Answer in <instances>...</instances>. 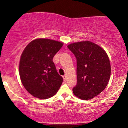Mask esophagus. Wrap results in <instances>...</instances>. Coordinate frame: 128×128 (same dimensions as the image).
Segmentation results:
<instances>
[{
	"instance_id": "esophagus-1",
	"label": "esophagus",
	"mask_w": 128,
	"mask_h": 128,
	"mask_svg": "<svg viewBox=\"0 0 128 128\" xmlns=\"http://www.w3.org/2000/svg\"><path fill=\"white\" fill-rule=\"evenodd\" d=\"M62 77H63V79H64L65 80H66V79H67V75H66V74H65V75L63 76Z\"/></svg>"
}]
</instances>
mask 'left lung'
I'll list each match as a JSON object with an SVG mask.
<instances>
[{"label":"left lung","instance_id":"obj_1","mask_svg":"<svg viewBox=\"0 0 128 128\" xmlns=\"http://www.w3.org/2000/svg\"><path fill=\"white\" fill-rule=\"evenodd\" d=\"M67 48L77 62V84L73 92L82 100L98 96L106 88L111 75L110 61L105 51L94 42H74Z\"/></svg>","mask_w":128,"mask_h":128}]
</instances>
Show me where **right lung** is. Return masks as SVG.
<instances>
[{
	"label": "right lung",
	"mask_w": 128,
	"mask_h": 128,
	"mask_svg": "<svg viewBox=\"0 0 128 128\" xmlns=\"http://www.w3.org/2000/svg\"><path fill=\"white\" fill-rule=\"evenodd\" d=\"M62 45L58 41L38 38L29 42L22 52L19 74L22 84L33 96L46 99L59 90L63 79L53 58Z\"/></svg>",
	"instance_id": "right-lung-1"
}]
</instances>
